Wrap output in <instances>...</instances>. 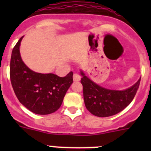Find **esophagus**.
Listing matches in <instances>:
<instances>
[{"mask_svg":"<svg viewBox=\"0 0 151 151\" xmlns=\"http://www.w3.org/2000/svg\"><path fill=\"white\" fill-rule=\"evenodd\" d=\"M80 79H81V76L78 73H74V75H73V80H74L75 82H79Z\"/></svg>","mask_w":151,"mask_h":151,"instance_id":"esophagus-1","label":"esophagus"}]
</instances>
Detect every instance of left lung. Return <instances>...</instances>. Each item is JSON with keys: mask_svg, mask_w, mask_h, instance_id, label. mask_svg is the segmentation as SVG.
I'll return each mask as SVG.
<instances>
[{"mask_svg": "<svg viewBox=\"0 0 151 151\" xmlns=\"http://www.w3.org/2000/svg\"><path fill=\"white\" fill-rule=\"evenodd\" d=\"M81 74L85 106L91 113L98 117L110 116L123 110L134 99L141 82L140 78L126 90H109L92 82L82 72Z\"/></svg>", "mask_w": 151, "mask_h": 151, "instance_id": "1", "label": "left lung"}]
</instances>
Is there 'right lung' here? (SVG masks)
<instances>
[{
    "label": "right lung",
    "instance_id": "add662e5",
    "mask_svg": "<svg viewBox=\"0 0 151 151\" xmlns=\"http://www.w3.org/2000/svg\"><path fill=\"white\" fill-rule=\"evenodd\" d=\"M19 38L12 50L10 77L14 93L19 101L31 112L47 115L57 111L64 96L73 82V73L65 77L57 75L35 73L26 66L19 53Z\"/></svg>",
    "mask_w": 151,
    "mask_h": 151
}]
</instances>
